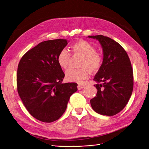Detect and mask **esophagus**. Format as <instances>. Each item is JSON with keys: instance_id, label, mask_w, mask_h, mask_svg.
Instances as JSON below:
<instances>
[{"instance_id": "1", "label": "esophagus", "mask_w": 149, "mask_h": 149, "mask_svg": "<svg viewBox=\"0 0 149 149\" xmlns=\"http://www.w3.org/2000/svg\"><path fill=\"white\" fill-rule=\"evenodd\" d=\"M84 87H85V86L83 85V84H79V85L77 86V88H78L79 90H80V89H82V88H84Z\"/></svg>"}]
</instances>
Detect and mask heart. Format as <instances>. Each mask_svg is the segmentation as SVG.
Here are the masks:
<instances>
[{
  "label": "heart",
  "mask_w": 149,
  "mask_h": 149,
  "mask_svg": "<svg viewBox=\"0 0 149 149\" xmlns=\"http://www.w3.org/2000/svg\"><path fill=\"white\" fill-rule=\"evenodd\" d=\"M71 49L75 54L82 56L80 66L81 68H70L65 72V79L68 82L81 83L88 77V70L95 72L99 70L102 63L101 55L96 52V48L85 40H79L72 45ZM70 54L66 49H61L57 56L58 64L61 68L66 69L68 66Z\"/></svg>",
  "instance_id": "heart-1"
}]
</instances>
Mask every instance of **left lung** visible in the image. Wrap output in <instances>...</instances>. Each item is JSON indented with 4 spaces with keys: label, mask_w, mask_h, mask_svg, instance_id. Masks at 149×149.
Returning a JSON list of instances; mask_svg holds the SVG:
<instances>
[{
    "label": "left lung",
    "mask_w": 149,
    "mask_h": 149,
    "mask_svg": "<svg viewBox=\"0 0 149 149\" xmlns=\"http://www.w3.org/2000/svg\"><path fill=\"white\" fill-rule=\"evenodd\" d=\"M101 44L103 59L93 80L97 93L90 100L96 112L112 116L128 102L133 89V72L126 51L116 41L102 35L88 36Z\"/></svg>",
    "instance_id": "left-lung-1"
}]
</instances>
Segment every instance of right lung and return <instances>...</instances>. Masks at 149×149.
<instances>
[{
	"label": "right lung",
	"instance_id": "1",
	"mask_svg": "<svg viewBox=\"0 0 149 149\" xmlns=\"http://www.w3.org/2000/svg\"><path fill=\"white\" fill-rule=\"evenodd\" d=\"M66 39L46 40L23 55L18 66L17 89L25 108L33 117L44 123L58 120L67 109L77 84H63L64 72L57 56L67 46Z\"/></svg>",
	"mask_w": 149,
	"mask_h": 149
}]
</instances>
